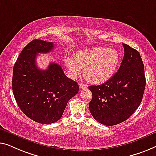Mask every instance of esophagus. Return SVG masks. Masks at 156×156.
<instances>
[{"label":"esophagus","instance_id":"obj_1","mask_svg":"<svg viewBox=\"0 0 156 156\" xmlns=\"http://www.w3.org/2000/svg\"><path fill=\"white\" fill-rule=\"evenodd\" d=\"M79 87H80V89H85L87 87V85L84 84V83H80V84H79Z\"/></svg>","mask_w":156,"mask_h":156}]
</instances>
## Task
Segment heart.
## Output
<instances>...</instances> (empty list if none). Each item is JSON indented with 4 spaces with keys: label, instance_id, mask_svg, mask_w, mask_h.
Listing matches in <instances>:
<instances>
[{
    "label": "heart",
    "instance_id": "b5f03b06",
    "mask_svg": "<svg viewBox=\"0 0 156 156\" xmlns=\"http://www.w3.org/2000/svg\"><path fill=\"white\" fill-rule=\"evenodd\" d=\"M65 64L73 77L80 74L93 84H102L112 78L119 62V54L113 48L94 47L81 50L74 58L66 57Z\"/></svg>",
    "mask_w": 156,
    "mask_h": 156
}]
</instances>
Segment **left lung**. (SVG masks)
I'll use <instances>...</instances> for the list:
<instances>
[{
  "mask_svg": "<svg viewBox=\"0 0 156 156\" xmlns=\"http://www.w3.org/2000/svg\"><path fill=\"white\" fill-rule=\"evenodd\" d=\"M124 56L119 70L100 85L89 86L93 98L89 109L94 119L105 126L128 119L141 104L146 76L139 51L122 44Z\"/></svg>",
  "mask_w": 156,
  "mask_h": 156,
  "instance_id": "8db88e82",
  "label": "left lung"
}]
</instances>
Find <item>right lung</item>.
I'll use <instances>...</instances> for the list:
<instances>
[{"label":"right lung","mask_w":156,"mask_h":156,"mask_svg":"<svg viewBox=\"0 0 156 156\" xmlns=\"http://www.w3.org/2000/svg\"><path fill=\"white\" fill-rule=\"evenodd\" d=\"M54 48L51 41L34 39L23 49L13 67L12 87L17 104L33 121L49 124L58 121L71 98L78 93V83L66 76L60 65L37 68V56Z\"/></svg>","instance_id":"obj_1"}]
</instances>
